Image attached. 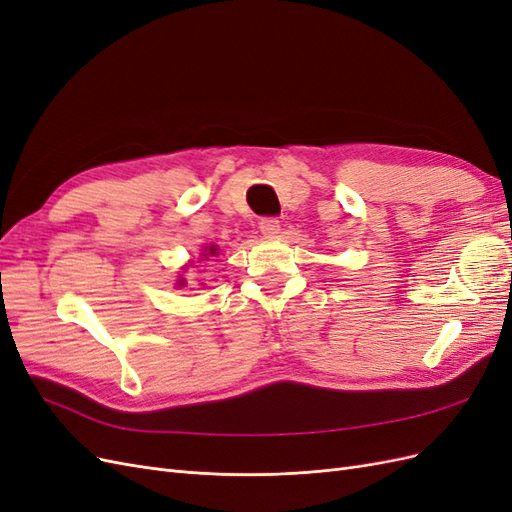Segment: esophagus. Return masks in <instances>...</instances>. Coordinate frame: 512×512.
Segmentation results:
<instances>
[{
  "instance_id": "1",
  "label": "esophagus",
  "mask_w": 512,
  "mask_h": 512,
  "mask_svg": "<svg viewBox=\"0 0 512 512\" xmlns=\"http://www.w3.org/2000/svg\"><path fill=\"white\" fill-rule=\"evenodd\" d=\"M260 232L265 237H275L277 232H280V220L271 218V215H269V218H262L260 220Z\"/></svg>"
}]
</instances>
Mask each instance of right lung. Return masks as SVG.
<instances>
[{"label": "right lung", "instance_id": "right-lung-1", "mask_svg": "<svg viewBox=\"0 0 512 512\" xmlns=\"http://www.w3.org/2000/svg\"><path fill=\"white\" fill-rule=\"evenodd\" d=\"M215 254H218V250H215V247H209V250L203 256H215Z\"/></svg>", "mask_w": 512, "mask_h": 512}]
</instances>
